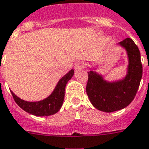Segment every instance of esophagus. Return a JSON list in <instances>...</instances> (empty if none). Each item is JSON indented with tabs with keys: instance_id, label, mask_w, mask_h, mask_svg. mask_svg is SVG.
Here are the masks:
<instances>
[{
	"instance_id": "esophagus-1",
	"label": "esophagus",
	"mask_w": 149,
	"mask_h": 149,
	"mask_svg": "<svg viewBox=\"0 0 149 149\" xmlns=\"http://www.w3.org/2000/svg\"><path fill=\"white\" fill-rule=\"evenodd\" d=\"M84 66H85L84 63H83V62H79V63H77L76 64H75L74 68H75L76 70H79V69H82V68H83V67H84Z\"/></svg>"
}]
</instances>
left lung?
<instances>
[{"label": "left lung", "mask_w": 149, "mask_h": 149, "mask_svg": "<svg viewBox=\"0 0 149 149\" xmlns=\"http://www.w3.org/2000/svg\"><path fill=\"white\" fill-rule=\"evenodd\" d=\"M120 44L125 47L129 58L126 78L116 83H107L93 71L88 73L86 94L91 103L98 110L112 112L128 106L136 95L142 78L143 67L138 46L132 39L127 38Z\"/></svg>", "instance_id": "obj_1"}]
</instances>
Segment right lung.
<instances>
[{"label":"right lung","instance_id":"right-lung-1","mask_svg":"<svg viewBox=\"0 0 149 149\" xmlns=\"http://www.w3.org/2000/svg\"><path fill=\"white\" fill-rule=\"evenodd\" d=\"M74 70H70L59 80L55 89L50 95L46 100L38 102H27L19 99L18 97L11 91L13 98L22 109L26 112L37 116H47L57 113L63 105L65 96V87L67 82L72 78Z\"/></svg>","mask_w":149,"mask_h":149}]
</instances>
